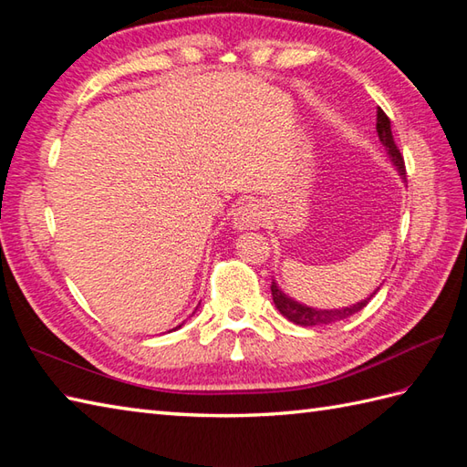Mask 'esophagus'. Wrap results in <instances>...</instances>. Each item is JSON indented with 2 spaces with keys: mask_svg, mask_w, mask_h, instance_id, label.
Instances as JSON below:
<instances>
[{
  "mask_svg": "<svg viewBox=\"0 0 467 467\" xmlns=\"http://www.w3.org/2000/svg\"><path fill=\"white\" fill-rule=\"evenodd\" d=\"M263 221H265V208L254 201L243 202L241 206H236L233 213V224L236 231H249V228L259 226Z\"/></svg>",
  "mask_w": 467,
  "mask_h": 467,
  "instance_id": "obj_1",
  "label": "esophagus"
}]
</instances>
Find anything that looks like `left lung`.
<instances>
[{
	"label": "left lung",
	"instance_id": "left-lung-1",
	"mask_svg": "<svg viewBox=\"0 0 467 467\" xmlns=\"http://www.w3.org/2000/svg\"><path fill=\"white\" fill-rule=\"evenodd\" d=\"M377 134H379V140L381 144L385 146L387 154H389L391 162L398 166L400 174L403 176L405 174V162H403V156L400 152L398 144H395L393 140V134H391V120L387 118V114L381 110V108H377ZM379 291V289H377ZM375 291V293H377ZM271 293H273V301H275V306L276 309L281 311L283 317H286L291 323L295 325H301V327H315V325H329V323H337L341 319H347V317H351L355 313H359L363 306L369 303L373 299L371 296H367V299H363L361 303L357 305H351V306H343V309H313V306H305L301 303L293 301L291 296H286L279 286H276V283L273 281L271 285Z\"/></svg>",
	"mask_w": 467,
	"mask_h": 467
}]
</instances>
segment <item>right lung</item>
I'll return each instance as SVG.
<instances>
[{"label": "right lung", "mask_w": 467, "mask_h": 467, "mask_svg": "<svg viewBox=\"0 0 467 467\" xmlns=\"http://www.w3.org/2000/svg\"><path fill=\"white\" fill-rule=\"evenodd\" d=\"M178 327H181V325H178ZM178 327H176V329H178Z\"/></svg>", "instance_id": "add662e5"}]
</instances>
